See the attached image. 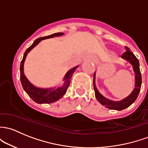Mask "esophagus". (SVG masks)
<instances>
[{"label": "esophagus", "mask_w": 148, "mask_h": 148, "mask_svg": "<svg viewBox=\"0 0 148 148\" xmlns=\"http://www.w3.org/2000/svg\"><path fill=\"white\" fill-rule=\"evenodd\" d=\"M91 60H94V59H93V58H91Z\"/></svg>", "instance_id": "esophagus-1"}]
</instances>
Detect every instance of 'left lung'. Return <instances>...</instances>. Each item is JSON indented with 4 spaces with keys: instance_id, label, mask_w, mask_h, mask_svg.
Returning <instances> with one entry per match:
<instances>
[{
    "instance_id": "left-lung-1",
    "label": "left lung",
    "mask_w": 148,
    "mask_h": 148,
    "mask_svg": "<svg viewBox=\"0 0 148 148\" xmlns=\"http://www.w3.org/2000/svg\"><path fill=\"white\" fill-rule=\"evenodd\" d=\"M125 47V49H126V52L123 54L121 57L128 62L133 66V71L135 72V81H136L134 89H133L131 94L129 95L128 96H127L126 98L120 101H113L109 100V99L104 97L103 96H102L99 93L97 88H96V84H95V76H96V74L94 73V82H94L95 96H96V99L99 101V102L101 104H102L103 106L109 108V109L121 111V110H123L127 108V107L130 106L132 103L135 102L138 94H139L140 91L141 84H142V77H141V73L140 71L139 61H138L136 56L134 55V54L132 52H130V48H128L127 47Z\"/></svg>"
}]
</instances>
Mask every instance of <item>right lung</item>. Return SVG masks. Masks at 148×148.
Here are the masks:
<instances>
[{
    "label": "right lung",
    "instance_id": "right-lung-1",
    "mask_svg": "<svg viewBox=\"0 0 148 148\" xmlns=\"http://www.w3.org/2000/svg\"><path fill=\"white\" fill-rule=\"evenodd\" d=\"M63 32H57V33L52 34V35H49V36L40 37V38L37 39L35 40L32 45L26 49L25 52L24 53L23 55V58L22 60L21 63V68H20V71H21V81L22 86H23V89L25 91V92L28 94V96L35 102L37 103H51L58 101L60 99L62 96H64L66 92L68 87L69 86L70 81H71V78L72 77L73 74L75 71L76 69L78 67V66H75V67L72 68L69 71H67L66 74H65L64 77V83L63 86L58 87V88H37V87L35 86L32 85L30 82H29L28 79L27 77L25 76L24 74V62L25 60L26 57H27L28 52L31 51V49H33L37 45L39 44L41 40H45V39L48 38H52L54 37H59L63 35Z\"/></svg>",
    "mask_w": 148,
    "mask_h": 148
}]
</instances>
